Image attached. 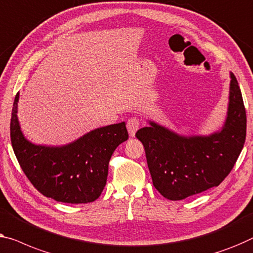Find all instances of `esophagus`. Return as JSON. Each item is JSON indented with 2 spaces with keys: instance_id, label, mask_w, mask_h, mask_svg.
Here are the masks:
<instances>
[{
  "instance_id": "obj_1",
  "label": "esophagus",
  "mask_w": 253,
  "mask_h": 253,
  "mask_svg": "<svg viewBox=\"0 0 253 253\" xmlns=\"http://www.w3.org/2000/svg\"><path fill=\"white\" fill-rule=\"evenodd\" d=\"M139 124H141V122H139L137 117H131V118L127 120L126 127L130 136H134L135 133H136L137 129L139 128Z\"/></svg>"
}]
</instances>
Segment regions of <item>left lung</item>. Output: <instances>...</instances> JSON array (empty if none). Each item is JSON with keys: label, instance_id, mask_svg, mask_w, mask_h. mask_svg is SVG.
<instances>
[{"label": "left lung", "instance_id": "8db88e82", "mask_svg": "<svg viewBox=\"0 0 253 253\" xmlns=\"http://www.w3.org/2000/svg\"><path fill=\"white\" fill-rule=\"evenodd\" d=\"M247 135V115L239 83L231 73L227 118L209 136H180L150 122L135 134L145 150L154 187L177 201L218 186L234 167Z\"/></svg>", "mask_w": 253, "mask_h": 253}]
</instances>
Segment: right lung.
<instances>
[{
	"mask_svg": "<svg viewBox=\"0 0 253 253\" xmlns=\"http://www.w3.org/2000/svg\"><path fill=\"white\" fill-rule=\"evenodd\" d=\"M14 97L10 136L18 163L37 191L58 202L88 203L107 184L109 161L117 146L128 139L125 123L96 128L63 146L35 145L19 126Z\"/></svg>",
	"mask_w": 253,
	"mask_h": 253,
	"instance_id": "1",
	"label": "right lung"
}]
</instances>
